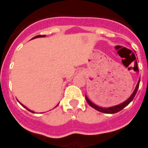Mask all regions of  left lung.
I'll return each instance as SVG.
<instances>
[{"label":"left lung","instance_id":"left-lung-1","mask_svg":"<svg viewBox=\"0 0 148 148\" xmlns=\"http://www.w3.org/2000/svg\"><path fill=\"white\" fill-rule=\"evenodd\" d=\"M140 78L138 81V83H137L136 86V89L134 90V92L132 93V95L130 96L129 98H127V100H126L124 102L121 103L120 105H117V106H112V107H109V108H102V107H100V106H97L95 104H93L91 101L88 99V97L86 96V99L87 103L90 105L91 107H93V109H95L97 111L101 112H105V113H109V114H112V113H116V112H120L121 110L124 109V107H126V106L129 104V103L133 100V98L136 96V94L137 90H138V88H139V86H140Z\"/></svg>","mask_w":148,"mask_h":148}]
</instances>
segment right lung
<instances>
[{"label": "right lung", "instance_id": "add662e5", "mask_svg": "<svg viewBox=\"0 0 148 148\" xmlns=\"http://www.w3.org/2000/svg\"><path fill=\"white\" fill-rule=\"evenodd\" d=\"M44 36H35V37H34V38H32V39H35V38H39V37H44ZM20 104H21V106H24V108H25V109H27V110H28V111L32 112H33V113H34V112H33V111H32V110H30V109H27V107H25V106H24V105H22L21 103H20Z\"/></svg>", "mask_w": 148, "mask_h": 148}]
</instances>
